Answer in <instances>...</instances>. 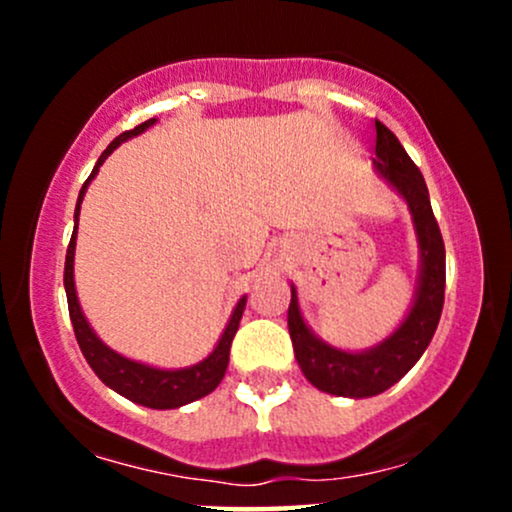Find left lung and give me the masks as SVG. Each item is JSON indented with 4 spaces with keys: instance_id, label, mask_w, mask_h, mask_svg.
<instances>
[{
    "instance_id": "obj_1",
    "label": "left lung",
    "mask_w": 512,
    "mask_h": 512,
    "mask_svg": "<svg viewBox=\"0 0 512 512\" xmlns=\"http://www.w3.org/2000/svg\"><path fill=\"white\" fill-rule=\"evenodd\" d=\"M375 132L373 173L404 199L419 245V276L407 315L383 342L361 351L339 349L313 332L301 313L296 286L291 284L289 334L298 366L320 392L349 399L380 395L414 368L436 334L445 298V245L424 175L383 122H375Z\"/></svg>"
}]
</instances>
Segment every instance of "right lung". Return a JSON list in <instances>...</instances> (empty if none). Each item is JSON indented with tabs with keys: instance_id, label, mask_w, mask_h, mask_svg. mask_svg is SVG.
<instances>
[{
	"instance_id": "right-lung-1",
	"label": "right lung",
	"mask_w": 512,
	"mask_h": 512,
	"mask_svg": "<svg viewBox=\"0 0 512 512\" xmlns=\"http://www.w3.org/2000/svg\"><path fill=\"white\" fill-rule=\"evenodd\" d=\"M156 117L142 122L139 127L129 129V132H122L120 137L113 139L108 144V149L103 151L98 163L93 166L91 175L84 182V187L79 190V199H76L74 209V233L72 240H69L67 248V260H64V291H67V303H69V317H72L76 342H79V349L88 366L93 368V373L103 380L110 390H115L117 395L127 397L129 402L142 404V407L149 409H178L185 407V404L195 402V399L207 397L209 392H214L219 383L226 375L228 368V354H231V342L236 337L240 317H243L245 303H248V296H243L233 308L231 317H228L226 327H223L219 342H216L214 349L209 351V356H204L199 363H192V366L185 368H156L149 366V363L134 361V358H127L117 354L115 349H110L108 344L93 332L91 322L86 320L84 310H81L79 296H76V284H74V252H76V228H79V214H81V202H84V195L91 185V180L96 178L98 170L105 163L113 151L127 139L139 137V134L146 132L149 127L156 125Z\"/></svg>"
}]
</instances>
